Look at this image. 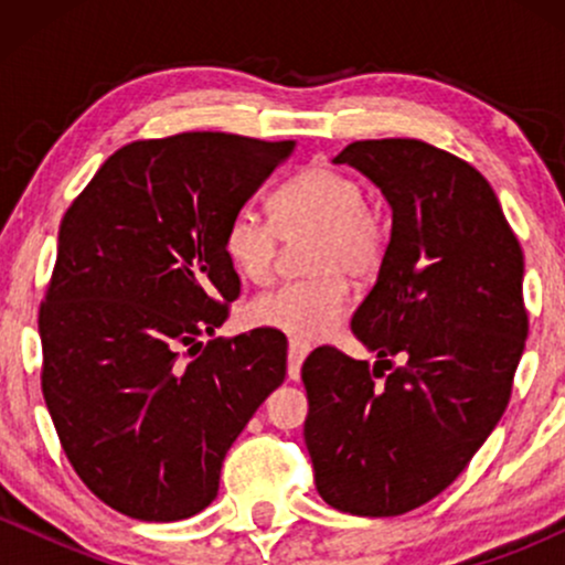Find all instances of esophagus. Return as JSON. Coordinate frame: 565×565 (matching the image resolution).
I'll return each instance as SVG.
<instances>
[{
	"mask_svg": "<svg viewBox=\"0 0 565 565\" xmlns=\"http://www.w3.org/2000/svg\"><path fill=\"white\" fill-rule=\"evenodd\" d=\"M308 353H310V345H305V342H297V340H289V366H287L289 380H300L302 361Z\"/></svg>",
	"mask_w": 565,
	"mask_h": 565,
	"instance_id": "1",
	"label": "esophagus"
}]
</instances>
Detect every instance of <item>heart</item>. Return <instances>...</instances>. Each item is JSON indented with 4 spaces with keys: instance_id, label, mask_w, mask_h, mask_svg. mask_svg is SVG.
Wrapping results in <instances>:
<instances>
[{
    "instance_id": "1",
    "label": "heart",
    "mask_w": 565,
    "mask_h": 565,
    "mask_svg": "<svg viewBox=\"0 0 565 565\" xmlns=\"http://www.w3.org/2000/svg\"><path fill=\"white\" fill-rule=\"evenodd\" d=\"M310 233L305 268L313 276L287 281L246 305L255 327L276 329L297 342L329 334L345 316L348 279L366 284L380 274L391 244V225L380 206L364 199L353 174L310 164L278 185L270 217L255 206L233 210L223 228V252L231 268L252 284L270 281L281 238Z\"/></svg>"
}]
</instances>
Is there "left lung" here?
Returning <instances> with one entry per match:
<instances>
[{"instance_id": "8db88e82", "label": "left lung", "mask_w": 565, "mask_h": 565, "mask_svg": "<svg viewBox=\"0 0 565 565\" xmlns=\"http://www.w3.org/2000/svg\"><path fill=\"white\" fill-rule=\"evenodd\" d=\"M334 161L393 210L385 263L350 321L380 361L332 345L305 359V446L323 502L404 515L454 483L508 408L529 334L523 252L489 180L449 151L355 140Z\"/></svg>"}]
</instances>
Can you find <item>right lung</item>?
I'll list each match as a JSON object with an SVG mask.
<instances>
[{
	"mask_svg": "<svg viewBox=\"0 0 565 565\" xmlns=\"http://www.w3.org/2000/svg\"><path fill=\"white\" fill-rule=\"evenodd\" d=\"M291 148L225 132L127 142L63 215L39 308L42 393L71 468L116 512L204 510L231 444L284 382L276 329L201 337L242 291L225 220Z\"/></svg>",
	"mask_w": 565,
	"mask_h": 565,
	"instance_id": "obj_1",
	"label": "right lung"
}]
</instances>
